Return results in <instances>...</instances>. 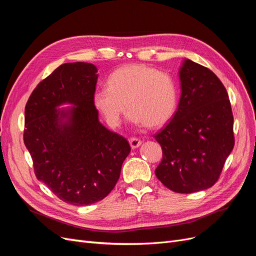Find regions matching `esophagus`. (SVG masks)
I'll return each mask as SVG.
<instances>
[{"label":"esophagus","instance_id":"esophagus-1","mask_svg":"<svg viewBox=\"0 0 256 256\" xmlns=\"http://www.w3.org/2000/svg\"><path fill=\"white\" fill-rule=\"evenodd\" d=\"M129 143H130V145H131V147H132V148H138V147L142 144V141L138 138H130Z\"/></svg>","mask_w":256,"mask_h":256}]
</instances>
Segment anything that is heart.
I'll use <instances>...</instances> for the list:
<instances>
[{
  "mask_svg": "<svg viewBox=\"0 0 256 256\" xmlns=\"http://www.w3.org/2000/svg\"><path fill=\"white\" fill-rule=\"evenodd\" d=\"M178 100L173 76L146 65H127L114 70L106 86L92 94V104L112 127L120 124L127 108L128 120L138 126L159 127L171 120Z\"/></svg>",
  "mask_w": 256,
  "mask_h": 256,
  "instance_id": "b5f03b06",
  "label": "heart"
}]
</instances>
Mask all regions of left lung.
<instances>
[{
    "mask_svg": "<svg viewBox=\"0 0 256 256\" xmlns=\"http://www.w3.org/2000/svg\"><path fill=\"white\" fill-rule=\"evenodd\" d=\"M180 78L177 111L154 136L162 148L154 174L170 190L193 193L218 182L235 144L234 118L228 92L210 69L186 60Z\"/></svg>",
    "mask_w": 256,
    "mask_h": 256,
    "instance_id": "8db88e82",
    "label": "left lung"
}]
</instances>
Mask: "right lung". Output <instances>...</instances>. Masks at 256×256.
Returning <instances> with one entry per match:
<instances>
[{"label":"right lung","mask_w":256,"mask_h":256,"mask_svg":"<svg viewBox=\"0 0 256 256\" xmlns=\"http://www.w3.org/2000/svg\"><path fill=\"white\" fill-rule=\"evenodd\" d=\"M96 72L90 63L60 65L34 88L24 112L23 141L37 180L63 202L76 206L109 194L131 150L125 138L98 120L92 104ZM63 103L77 106L60 114L56 106Z\"/></svg>","instance_id":"right-lung-1"}]
</instances>
